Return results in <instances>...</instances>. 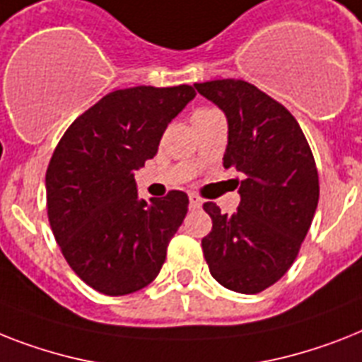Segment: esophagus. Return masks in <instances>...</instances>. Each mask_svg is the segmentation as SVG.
<instances>
[{
    "mask_svg": "<svg viewBox=\"0 0 362 362\" xmlns=\"http://www.w3.org/2000/svg\"><path fill=\"white\" fill-rule=\"evenodd\" d=\"M189 206L191 208H201L202 206L201 197H197L195 193H189Z\"/></svg>",
    "mask_w": 362,
    "mask_h": 362,
    "instance_id": "obj_1",
    "label": "esophagus"
}]
</instances>
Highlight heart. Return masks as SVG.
Here are the masks:
<instances>
[{"instance_id": "heart-1", "label": "heart", "mask_w": 362, "mask_h": 362, "mask_svg": "<svg viewBox=\"0 0 362 362\" xmlns=\"http://www.w3.org/2000/svg\"><path fill=\"white\" fill-rule=\"evenodd\" d=\"M204 111H211V110H199V111H197L195 115H199V113H204Z\"/></svg>"}]
</instances>
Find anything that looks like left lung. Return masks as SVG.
<instances>
[{
    "label": "left lung",
    "instance_id": "left-lung-1",
    "mask_svg": "<svg viewBox=\"0 0 362 362\" xmlns=\"http://www.w3.org/2000/svg\"><path fill=\"white\" fill-rule=\"evenodd\" d=\"M228 120L223 165L243 175L236 214L216 202L202 208L211 230L202 252L211 277L232 292L258 293L292 267L318 206L313 151L293 115L243 79L195 83Z\"/></svg>",
    "mask_w": 362,
    "mask_h": 362
}]
</instances>
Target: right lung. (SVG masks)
<instances>
[{"instance_id":"add662e5","label":"right lung","mask_w":362,"mask_h":362,"mask_svg":"<svg viewBox=\"0 0 362 362\" xmlns=\"http://www.w3.org/2000/svg\"><path fill=\"white\" fill-rule=\"evenodd\" d=\"M193 96L191 85L113 90L55 146L46 171L49 227L72 272L96 292H137L165 262L189 199L178 189L139 199L134 175Z\"/></svg>"}]
</instances>
